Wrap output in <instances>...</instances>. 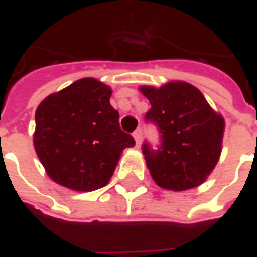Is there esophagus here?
Returning <instances> with one entry per match:
<instances>
[{"instance_id":"1","label":"esophagus","mask_w":257,"mask_h":257,"mask_svg":"<svg viewBox=\"0 0 257 257\" xmlns=\"http://www.w3.org/2000/svg\"><path fill=\"white\" fill-rule=\"evenodd\" d=\"M134 138H135V140H136V145L140 146V143H142V138H143L142 129H136V131H135Z\"/></svg>"}]
</instances>
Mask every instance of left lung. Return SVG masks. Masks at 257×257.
Masks as SVG:
<instances>
[{
	"instance_id": "8db88e82",
	"label": "left lung",
	"mask_w": 257,
	"mask_h": 257,
	"mask_svg": "<svg viewBox=\"0 0 257 257\" xmlns=\"http://www.w3.org/2000/svg\"><path fill=\"white\" fill-rule=\"evenodd\" d=\"M151 108L146 121L161 134V145L142 147L146 164L160 187L183 191L204 183L219 161L224 119L212 110L195 86L173 81L161 88L140 86Z\"/></svg>"
}]
</instances>
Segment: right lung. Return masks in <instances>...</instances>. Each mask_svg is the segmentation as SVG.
Returning a JSON list of instances; mask_svg holds the SVG:
<instances>
[{
	"mask_svg": "<svg viewBox=\"0 0 257 257\" xmlns=\"http://www.w3.org/2000/svg\"><path fill=\"white\" fill-rule=\"evenodd\" d=\"M110 96V86L82 78L37 107L34 149L53 182L75 191L101 189L123 149L135 146L134 138L119 128Z\"/></svg>",
	"mask_w": 257,
	"mask_h": 257,
	"instance_id": "right-lung-1",
	"label": "right lung"
}]
</instances>
